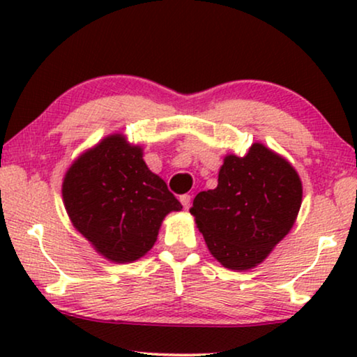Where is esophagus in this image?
Here are the masks:
<instances>
[{"label": "esophagus", "instance_id": "obj_1", "mask_svg": "<svg viewBox=\"0 0 357 357\" xmlns=\"http://www.w3.org/2000/svg\"><path fill=\"white\" fill-rule=\"evenodd\" d=\"M180 203H182V206L185 209H188L190 204H192V197H190V195H182V197H180Z\"/></svg>", "mask_w": 357, "mask_h": 357}]
</instances>
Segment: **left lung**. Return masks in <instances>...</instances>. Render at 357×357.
I'll list each match as a JSON object with an SVG mask.
<instances>
[{
  "label": "left lung",
  "instance_id": "1",
  "mask_svg": "<svg viewBox=\"0 0 357 357\" xmlns=\"http://www.w3.org/2000/svg\"><path fill=\"white\" fill-rule=\"evenodd\" d=\"M302 203L294 167L265 146L227 155L218 187L199 192L190 213L211 255L229 270H250L291 231Z\"/></svg>",
  "mask_w": 357,
  "mask_h": 357
}]
</instances>
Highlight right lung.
I'll return each instance as SVG.
<instances>
[{
  "label": "right lung",
  "instance_id": "obj_1",
  "mask_svg": "<svg viewBox=\"0 0 357 357\" xmlns=\"http://www.w3.org/2000/svg\"><path fill=\"white\" fill-rule=\"evenodd\" d=\"M63 202L77 231L116 263H131L151 250L165 214L182 209L164 180L148 169L139 146L120 135L71 165Z\"/></svg>",
  "mask_w": 357,
  "mask_h": 357
}]
</instances>
